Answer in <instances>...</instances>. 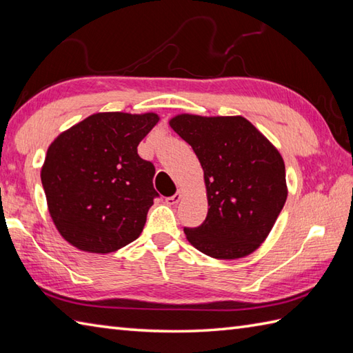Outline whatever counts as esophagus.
Instances as JSON below:
<instances>
[{"label": "esophagus", "instance_id": "34e87169", "mask_svg": "<svg viewBox=\"0 0 353 353\" xmlns=\"http://www.w3.org/2000/svg\"><path fill=\"white\" fill-rule=\"evenodd\" d=\"M182 199V192L181 191H177L174 196H171V197H167L165 200H167V203L168 205H176V203H179V200Z\"/></svg>", "mask_w": 353, "mask_h": 353}]
</instances>
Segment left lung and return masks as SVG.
I'll return each mask as SVG.
<instances>
[{
    "instance_id": "obj_1",
    "label": "left lung",
    "mask_w": 353,
    "mask_h": 353,
    "mask_svg": "<svg viewBox=\"0 0 353 353\" xmlns=\"http://www.w3.org/2000/svg\"><path fill=\"white\" fill-rule=\"evenodd\" d=\"M171 129L192 147L205 172L208 215L185 228L188 241L216 259H238L264 243L287 200L281 153L243 117L182 114Z\"/></svg>"
}]
</instances>
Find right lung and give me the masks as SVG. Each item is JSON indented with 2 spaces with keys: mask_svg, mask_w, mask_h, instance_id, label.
<instances>
[{
  "mask_svg": "<svg viewBox=\"0 0 353 353\" xmlns=\"http://www.w3.org/2000/svg\"><path fill=\"white\" fill-rule=\"evenodd\" d=\"M156 114L101 112L63 132L41 171L48 211L80 250L110 253L139 235L153 200L154 165L138 154Z\"/></svg>",
  "mask_w": 353,
  "mask_h": 353,
  "instance_id": "1",
  "label": "right lung"
}]
</instances>
